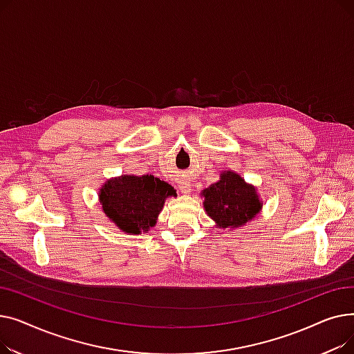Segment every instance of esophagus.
I'll list each match as a JSON object with an SVG mask.
<instances>
[{
    "mask_svg": "<svg viewBox=\"0 0 354 354\" xmlns=\"http://www.w3.org/2000/svg\"><path fill=\"white\" fill-rule=\"evenodd\" d=\"M179 189H180V192H182L183 195H189V194L192 192V185H191L189 180L183 179V180L179 182Z\"/></svg>",
    "mask_w": 354,
    "mask_h": 354,
    "instance_id": "obj_1",
    "label": "esophagus"
}]
</instances>
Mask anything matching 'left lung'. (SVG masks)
<instances>
[{
	"instance_id": "1",
	"label": "left lung",
	"mask_w": 354,
	"mask_h": 354,
	"mask_svg": "<svg viewBox=\"0 0 354 354\" xmlns=\"http://www.w3.org/2000/svg\"><path fill=\"white\" fill-rule=\"evenodd\" d=\"M201 198L216 227L228 231L245 227L263 209L257 188L234 171H222L215 183L201 191Z\"/></svg>"
}]
</instances>
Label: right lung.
Here are the masks:
<instances>
[{"mask_svg":"<svg viewBox=\"0 0 354 354\" xmlns=\"http://www.w3.org/2000/svg\"><path fill=\"white\" fill-rule=\"evenodd\" d=\"M176 196L169 183L153 175H122L107 179L99 189L102 211L129 235L147 234L158 222L165 201Z\"/></svg>","mask_w":354,"mask_h":354,"instance_id":"right-lung-1","label":"right lung"}]
</instances>
